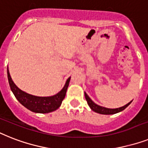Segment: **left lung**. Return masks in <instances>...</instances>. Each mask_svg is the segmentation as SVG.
Masks as SVG:
<instances>
[{"label": "left lung", "instance_id": "obj_1", "mask_svg": "<svg viewBox=\"0 0 148 148\" xmlns=\"http://www.w3.org/2000/svg\"><path fill=\"white\" fill-rule=\"evenodd\" d=\"M84 94H85V98H86L87 103H88L89 106L90 107V109H92L93 111L97 112V113L103 114V115H112V114L118 113V112H119L124 110V109H125L128 106H129V104L132 103V101H131L130 103H128V104L125 105L124 106H122V107H120V108H117V109H108V108L103 107V106L97 105L96 103H94L92 100H91L90 98L88 97V95L86 94V93H84Z\"/></svg>", "mask_w": 148, "mask_h": 148}]
</instances>
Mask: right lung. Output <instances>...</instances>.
<instances>
[{"label":"right lung","mask_w":148,"mask_h":148,"mask_svg":"<svg viewBox=\"0 0 148 148\" xmlns=\"http://www.w3.org/2000/svg\"><path fill=\"white\" fill-rule=\"evenodd\" d=\"M8 77L10 89L18 101L30 111L37 113H49L58 109L65 97L67 89L71 80V77L68 78L63 89L56 95L52 97H41L26 93L18 88L10 77L8 68Z\"/></svg>","instance_id":"add662e5"}]
</instances>
